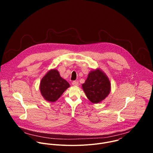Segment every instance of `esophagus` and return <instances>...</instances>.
<instances>
[{
	"mask_svg": "<svg viewBox=\"0 0 153 153\" xmlns=\"http://www.w3.org/2000/svg\"><path fill=\"white\" fill-rule=\"evenodd\" d=\"M73 86H78L79 85V82L77 81H73L72 83Z\"/></svg>",
	"mask_w": 153,
	"mask_h": 153,
	"instance_id": "34e87169",
	"label": "esophagus"
}]
</instances>
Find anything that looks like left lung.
<instances>
[{"instance_id":"1","label":"left lung","mask_w":153,"mask_h":153,"mask_svg":"<svg viewBox=\"0 0 153 153\" xmlns=\"http://www.w3.org/2000/svg\"><path fill=\"white\" fill-rule=\"evenodd\" d=\"M82 87L87 98L93 103L103 101L111 91V83L100 68L91 71Z\"/></svg>"}]
</instances>
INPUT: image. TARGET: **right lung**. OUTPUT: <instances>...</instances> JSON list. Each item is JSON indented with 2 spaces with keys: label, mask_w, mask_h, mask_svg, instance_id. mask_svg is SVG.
Here are the masks:
<instances>
[{
  "label": "right lung",
  "mask_w": 153,
  "mask_h": 153,
  "mask_svg": "<svg viewBox=\"0 0 153 153\" xmlns=\"http://www.w3.org/2000/svg\"><path fill=\"white\" fill-rule=\"evenodd\" d=\"M69 87V83L60 76L56 69H51L41 79L39 90L43 99L54 102Z\"/></svg>",
  "instance_id": "obj_1"
}]
</instances>
